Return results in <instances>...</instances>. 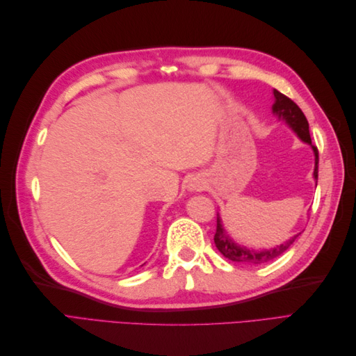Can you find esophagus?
I'll list each match as a JSON object with an SVG mask.
<instances>
[{
    "mask_svg": "<svg viewBox=\"0 0 356 356\" xmlns=\"http://www.w3.org/2000/svg\"><path fill=\"white\" fill-rule=\"evenodd\" d=\"M188 188L190 190H202L203 188V182L202 181H193V182H190Z\"/></svg>",
    "mask_w": 356,
    "mask_h": 356,
    "instance_id": "obj_1",
    "label": "esophagus"
}]
</instances>
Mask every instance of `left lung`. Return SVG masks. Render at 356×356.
Here are the masks:
<instances>
[{
	"mask_svg": "<svg viewBox=\"0 0 356 356\" xmlns=\"http://www.w3.org/2000/svg\"><path fill=\"white\" fill-rule=\"evenodd\" d=\"M275 95V104H273V114H276L279 118L285 120L289 127L298 135V138L301 141L307 143L312 148H314L315 153V170H314V177L318 181V163H319V153L318 148L312 144L310 139V134H309V123L307 118L303 114V111L300 110V106L291 101L288 96H285L284 93L277 92L276 89L273 90ZM301 233L294 234L293 238L288 239L286 242L277 245L272 250H263V251H254V250H248L245 246H241L236 243L230 236L227 234V232L224 230L222 224H221V218L220 215H217V232H215L213 236V242L215 246L218 248V251L225 257L229 258L230 261L234 263H243V264H263L267 261L275 260L276 257H279L281 254H284L288 248L293 245V242L298 238Z\"/></svg>",
	"mask_w": 356,
	"mask_h": 356,
	"instance_id": "1",
	"label": "left lung"
}]
</instances>
